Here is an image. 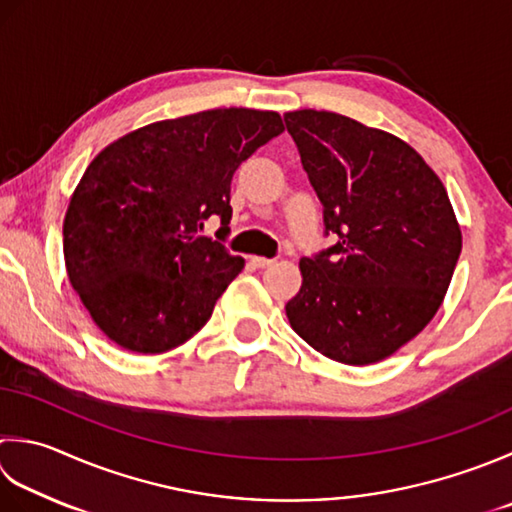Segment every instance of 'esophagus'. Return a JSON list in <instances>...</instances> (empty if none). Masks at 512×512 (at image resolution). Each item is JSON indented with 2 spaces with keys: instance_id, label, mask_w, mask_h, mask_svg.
Returning a JSON list of instances; mask_svg holds the SVG:
<instances>
[{
  "instance_id": "34e87169",
  "label": "esophagus",
  "mask_w": 512,
  "mask_h": 512,
  "mask_svg": "<svg viewBox=\"0 0 512 512\" xmlns=\"http://www.w3.org/2000/svg\"><path fill=\"white\" fill-rule=\"evenodd\" d=\"M250 264L257 266V268H268V266H273L275 262H273V259H266V257H250Z\"/></svg>"
}]
</instances>
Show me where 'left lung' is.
I'll use <instances>...</instances> for the list:
<instances>
[{"label":"left lung","mask_w":512,"mask_h":512,"mask_svg":"<svg viewBox=\"0 0 512 512\" xmlns=\"http://www.w3.org/2000/svg\"><path fill=\"white\" fill-rule=\"evenodd\" d=\"M284 122L335 235L299 262L288 322L335 362H382L444 302L462 253L455 210L435 170L386 130L313 108Z\"/></svg>","instance_id":"1"}]
</instances>
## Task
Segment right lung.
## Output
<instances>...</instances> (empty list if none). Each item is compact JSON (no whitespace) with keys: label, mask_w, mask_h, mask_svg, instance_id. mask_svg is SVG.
<instances>
[{"label":"right lung","mask_w":512,"mask_h":512,"mask_svg":"<svg viewBox=\"0 0 512 512\" xmlns=\"http://www.w3.org/2000/svg\"><path fill=\"white\" fill-rule=\"evenodd\" d=\"M282 130L273 110H202L137 128L88 164L64 217V259L108 339L155 355L208 322L244 259L199 233L208 217L228 233L235 170Z\"/></svg>","instance_id":"1"}]
</instances>
